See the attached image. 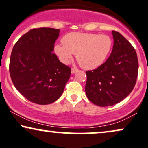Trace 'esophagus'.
Wrapping results in <instances>:
<instances>
[{
    "mask_svg": "<svg viewBox=\"0 0 148 148\" xmlns=\"http://www.w3.org/2000/svg\"><path fill=\"white\" fill-rule=\"evenodd\" d=\"M76 72H78V69H77L72 68V69H71V73H72V74H75Z\"/></svg>",
    "mask_w": 148,
    "mask_h": 148,
    "instance_id": "34e87169",
    "label": "esophagus"
}]
</instances>
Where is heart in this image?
Masks as SVG:
<instances>
[{
	"label": "heart",
	"instance_id": "1",
	"mask_svg": "<svg viewBox=\"0 0 148 148\" xmlns=\"http://www.w3.org/2000/svg\"><path fill=\"white\" fill-rule=\"evenodd\" d=\"M62 42L63 45L54 46V52L60 61L67 64L76 54L80 65L88 70L100 67L112 47V40L106 34L72 32L64 36Z\"/></svg>",
	"mask_w": 148,
	"mask_h": 148
}]
</instances>
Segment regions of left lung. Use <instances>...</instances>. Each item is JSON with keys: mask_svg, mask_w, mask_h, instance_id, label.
Masks as SVG:
<instances>
[{"mask_svg": "<svg viewBox=\"0 0 148 148\" xmlns=\"http://www.w3.org/2000/svg\"><path fill=\"white\" fill-rule=\"evenodd\" d=\"M114 45L109 58L100 67L87 71L85 93L98 106L116 104L131 93L138 76L136 52L118 32L112 31Z\"/></svg>", "mask_w": 148, "mask_h": 148, "instance_id": "obj_1", "label": "left lung"}]
</instances>
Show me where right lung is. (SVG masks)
<instances>
[{"label": "right lung", "mask_w": 148, "mask_h": 148, "mask_svg": "<svg viewBox=\"0 0 148 148\" xmlns=\"http://www.w3.org/2000/svg\"><path fill=\"white\" fill-rule=\"evenodd\" d=\"M60 29L42 27L29 30L13 47L10 73L16 90L31 102L54 103L62 95L71 69L53 53Z\"/></svg>", "instance_id": "add662e5"}]
</instances>
